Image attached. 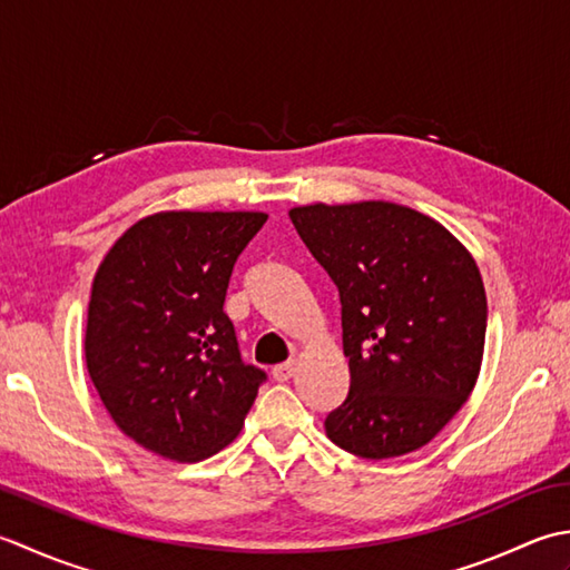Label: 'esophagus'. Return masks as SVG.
<instances>
[{
    "label": "esophagus",
    "instance_id": "obj_1",
    "mask_svg": "<svg viewBox=\"0 0 570 570\" xmlns=\"http://www.w3.org/2000/svg\"><path fill=\"white\" fill-rule=\"evenodd\" d=\"M295 371H297V364H295V362L277 364V366L273 368V379H275V381H289V379L295 376Z\"/></svg>",
    "mask_w": 570,
    "mask_h": 570
}]
</instances>
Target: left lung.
Listing matches in <instances>:
<instances>
[{"label":"left lung","instance_id":"8db88e82","mask_svg":"<svg viewBox=\"0 0 570 570\" xmlns=\"http://www.w3.org/2000/svg\"><path fill=\"white\" fill-rule=\"evenodd\" d=\"M295 230L342 302L350 396L324 428L366 460L423 448L480 374L487 297L478 263L438 220L389 202L297 206Z\"/></svg>","mask_w":570,"mask_h":570}]
</instances>
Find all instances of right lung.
<instances>
[{
	"label": "right lung",
	"instance_id": "1",
	"mask_svg": "<svg viewBox=\"0 0 570 570\" xmlns=\"http://www.w3.org/2000/svg\"><path fill=\"white\" fill-rule=\"evenodd\" d=\"M261 212H165L137 220L92 281L86 362L115 425L161 458H212L240 431L261 383L224 302Z\"/></svg>",
	"mask_w": 570,
	"mask_h": 570
}]
</instances>
